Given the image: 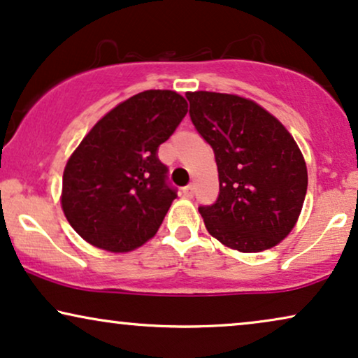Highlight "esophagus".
<instances>
[{"label":"esophagus","instance_id":"esophagus-1","mask_svg":"<svg viewBox=\"0 0 358 358\" xmlns=\"http://www.w3.org/2000/svg\"><path fill=\"white\" fill-rule=\"evenodd\" d=\"M182 193H183V196H185V198H193V194H194V187H193V185H188V187L182 188Z\"/></svg>","mask_w":358,"mask_h":358}]
</instances>
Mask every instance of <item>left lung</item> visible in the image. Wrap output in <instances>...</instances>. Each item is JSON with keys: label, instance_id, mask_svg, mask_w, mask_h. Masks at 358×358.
<instances>
[{"label": "left lung", "instance_id": "8db88e82", "mask_svg": "<svg viewBox=\"0 0 358 358\" xmlns=\"http://www.w3.org/2000/svg\"><path fill=\"white\" fill-rule=\"evenodd\" d=\"M193 125L215 152L220 194L200 206L208 233L239 252L278 246L299 220L307 166L289 130L236 94L187 92Z\"/></svg>", "mask_w": 358, "mask_h": 358}]
</instances>
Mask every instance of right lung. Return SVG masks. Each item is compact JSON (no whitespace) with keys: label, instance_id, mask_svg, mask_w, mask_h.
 I'll use <instances>...</instances> for the list:
<instances>
[{"label":"right lung","instance_id":"right-lung-1","mask_svg":"<svg viewBox=\"0 0 358 358\" xmlns=\"http://www.w3.org/2000/svg\"><path fill=\"white\" fill-rule=\"evenodd\" d=\"M188 112L175 90H143L107 112L72 152L61 206L80 238L129 252L155 236L176 192L157 150Z\"/></svg>","mask_w":358,"mask_h":358}]
</instances>
